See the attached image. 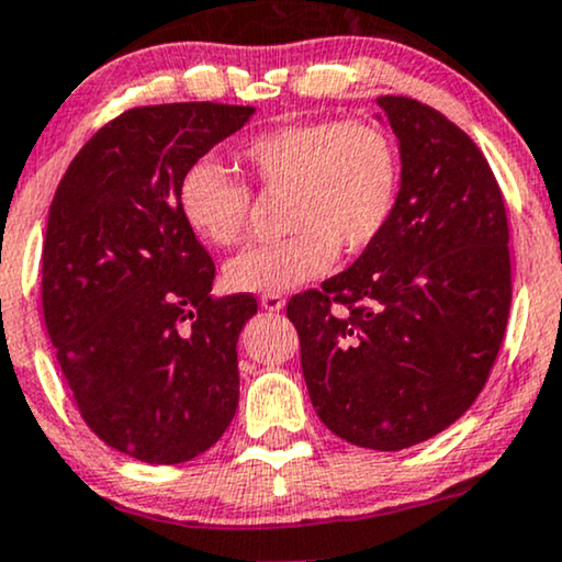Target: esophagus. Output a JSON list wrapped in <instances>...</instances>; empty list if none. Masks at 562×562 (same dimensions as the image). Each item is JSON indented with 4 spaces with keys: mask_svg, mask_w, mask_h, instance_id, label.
<instances>
[{
    "mask_svg": "<svg viewBox=\"0 0 562 562\" xmlns=\"http://www.w3.org/2000/svg\"><path fill=\"white\" fill-rule=\"evenodd\" d=\"M261 308H265V311H282V308H285V297H282L280 293L261 295Z\"/></svg>",
    "mask_w": 562,
    "mask_h": 562,
    "instance_id": "esophagus-1",
    "label": "esophagus"
}]
</instances>
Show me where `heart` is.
I'll use <instances>...</instances> for the list:
<instances>
[{"label":"heart","instance_id":"heart-1","mask_svg":"<svg viewBox=\"0 0 562 562\" xmlns=\"http://www.w3.org/2000/svg\"><path fill=\"white\" fill-rule=\"evenodd\" d=\"M238 160L261 191H288L285 228L293 233L248 248L225 267V280L240 293H288L318 280L339 248L347 257L371 248L400 202V147L371 122L274 126L246 139ZM179 212L204 244L238 246L251 220V191L223 162L199 158L181 173Z\"/></svg>","mask_w":562,"mask_h":562}]
</instances>
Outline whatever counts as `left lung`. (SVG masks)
I'll list each match as a JSON object with an SVG mask.
<instances>
[{
	"instance_id": "left-lung-1",
	"label": "left lung",
	"mask_w": 562,
	"mask_h": 562,
	"mask_svg": "<svg viewBox=\"0 0 562 562\" xmlns=\"http://www.w3.org/2000/svg\"><path fill=\"white\" fill-rule=\"evenodd\" d=\"M400 139L394 217L352 267L290 297L316 415L402 451L457 423L498 358L510 308L508 217L480 147L404 95L375 101Z\"/></svg>"
}]
</instances>
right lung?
Here are the masks:
<instances>
[{"label":"right lung","instance_id":"obj_1","mask_svg":"<svg viewBox=\"0 0 562 562\" xmlns=\"http://www.w3.org/2000/svg\"><path fill=\"white\" fill-rule=\"evenodd\" d=\"M251 116L210 101L124 111L48 207L41 301L64 381L88 428L147 464L199 457L236 415L257 297L212 295L215 261L183 223L179 181Z\"/></svg>","mask_w":562,"mask_h":562}]
</instances>
